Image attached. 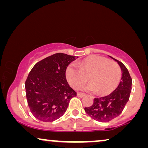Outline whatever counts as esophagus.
<instances>
[{
  "label": "esophagus",
  "instance_id": "34e87169",
  "mask_svg": "<svg viewBox=\"0 0 148 148\" xmlns=\"http://www.w3.org/2000/svg\"><path fill=\"white\" fill-rule=\"evenodd\" d=\"M85 96H86V94H82V93H77V96L80 97V98H83V97H84Z\"/></svg>",
  "mask_w": 148,
  "mask_h": 148
}]
</instances>
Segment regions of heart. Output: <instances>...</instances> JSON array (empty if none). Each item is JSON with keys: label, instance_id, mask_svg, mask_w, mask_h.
<instances>
[{"label": "heart", "instance_id": "1", "mask_svg": "<svg viewBox=\"0 0 148 148\" xmlns=\"http://www.w3.org/2000/svg\"><path fill=\"white\" fill-rule=\"evenodd\" d=\"M121 69L115 61L104 56L93 55L78 62V66L70 64L66 67L65 75L67 82L75 89H80L88 81L90 84L85 90L96 92L98 94H108L118 86L121 78Z\"/></svg>", "mask_w": 148, "mask_h": 148}]
</instances>
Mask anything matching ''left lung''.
<instances>
[{
  "label": "left lung",
  "mask_w": 148,
  "mask_h": 148,
  "mask_svg": "<svg viewBox=\"0 0 148 148\" xmlns=\"http://www.w3.org/2000/svg\"><path fill=\"white\" fill-rule=\"evenodd\" d=\"M112 58L118 62L122 71V78L119 86L108 96L94 98L92 106L84 108L89 116L102 123L109 122L121 114L131 92L132 79L127 67L121 62Z\"/></svg>",
  "instance_id": "left-lung-1"
}]
</instances>
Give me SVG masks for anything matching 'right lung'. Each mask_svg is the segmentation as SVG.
I'll list each match as a JSON object with an SVG mask.
<instances>
[{
    "mask_svg": "<svg viewBox=\"0 0 148 148\" xmlns=\"http://www.w3.org/2000/svg\"><path fill=\"white\" fill-rule=\"evenodd\" d=\"M76 56L56 53L38 62L25 83L26 98L32 114L52 122L65 113L70 100L77 96L66 79L65 71Z\"/></svg>",
    "mask_w": 148,
    "mask_h": 148,
    "instance_id": "add662e5",
    "label": "right lung"
}]
</instances>
